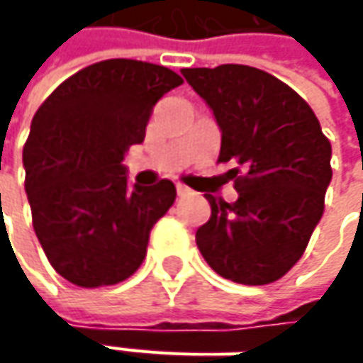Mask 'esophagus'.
Returning a JSON list of instances; mask_svg holds the SVG:
<instances>
[{
  "instance_id": "34e87169",
  "label": "esophagus",
  "mask_w": 363,
  "mask_h": 363,
  "mask_svg": "<svg viewBox=\"0 0 363 363\" xmlns=\"http://www.w3.org/2000/svg\"><path fill=\"white\" fill-rule=\"evenodd\" d=\"M175 189H177L179 196H188V194H191V189H189L188 186H184V184H175Z\"/></svg>"
}]
</instances>
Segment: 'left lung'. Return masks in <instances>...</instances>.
<instances>
[{
    "mask_svg": "<svg viewBox=\"0 0 363 363\" xmlns=\"http://www.w3.org/2000/svg\"><path fill=\"white\" fill-rule=\"evenodd\" d=\"M188 84L214 113L236 202L206 194L212 216L196 242L214 271L240 285H269L303 257L323 216L331 143L297 92L244 64L184 68ZM242 171V174H238Z\"/></svg>",
    "mask_w": 363,
    "mask_h": 363,
    "instance_id": "left-lung-1",
    "label": "left lung"
}]
</instances>
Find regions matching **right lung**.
<instances>
[{
    "label": "right lung",
    "mask_w": 363,
    "mask_h": 363,
    "mask_svg": "<svg viewBox=\"0 0 363 363\" xmlns=\"http://www.w3.org/2000/svg\"><path fill=\"white\" fill-rule=\"evenodd\" d=\"M182 82L165 66L113 58L78 70L35 111L23 147L26 194L35 236L66 281L117 285L141 267L175 186L131 188L123 160L145 139L155 103Z\"/></svg>",
    "instance_id": "right-lung-1"
}]
</instances>
